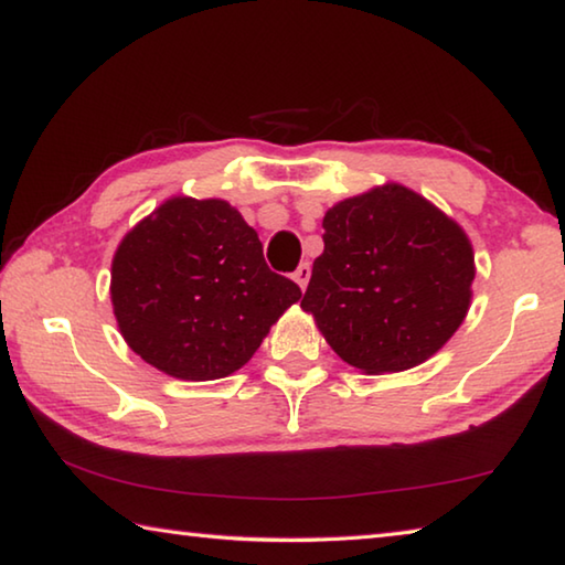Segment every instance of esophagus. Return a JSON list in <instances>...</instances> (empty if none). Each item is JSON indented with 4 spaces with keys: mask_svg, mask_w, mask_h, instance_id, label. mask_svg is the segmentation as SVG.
Instances as JSON below:
<instances>
[{
    "mask_svg": "<svg viewBox=\"0 0 565 565\" xmlns=\"http://www.w3.org/2000/svg\"><path fill=\"white\" fill-rule=\"evenodd\" d=\"M294 279H296V284L301 286V289H306V286H309V279H311V264L301 262L299 269L294 271Z\"/></svg>",
    "mask_w": 565,
    "mask_h": 565,
    "instance_id": "esophagus-1",
    "label": "esophagus"
}]
</instances>
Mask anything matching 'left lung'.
I'll list each match as a JSON object with an SVG mask.
<instances>
[{"label": "left lung", "mask_w": 565, "mask_h": 565, "mask_svg": "<svg viewBox=\"0 0 565 565\" xmlns=\"http://www.w3.org/2000/svg\"><path fill=\"white\" fill-rule=\"evenodd\" d=\"M473 252L461 226L401 184L347 199L323 216L301 309L339 356L396 374L444 347L466 319Z\"/></svg>", "instance_id": "1"}]
</instances>
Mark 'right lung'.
<instances>
[{"mask_svg": "<svg viewBox=\"0 0 565 565\" xmlns=\"http://www.w3.org/2000/svg\"><path fill=\"white\" fill-rule=\"evenodd\" d=\"M299 296V286L266 266L259 236L222 199H169L124 236L111 262L121 337L184 381L242 369Z\"/></svg>", "mask_w": 565, "mask_h": 565, "instance_id": "1", "label": "right lung"}]
</instances>
